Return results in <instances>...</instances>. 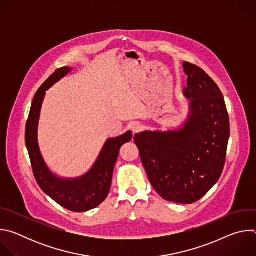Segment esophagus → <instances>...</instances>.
<instances>
[{"instance_id": "34e87169", "label": "esophagus", "mask_w": 256, "mask_h": 256, "mask_svg": "<svg viewBox=\"0 0 256 256\" xmlns=\"http://www.w3.org/2000/svg\"><path fill=\"white\" fill-rule=\"evenodd\" d=\"M130 130H132L134 134H136V132H140L142 130V126L140 122H134L130 124Z\"/></svg>"}]
</instances>
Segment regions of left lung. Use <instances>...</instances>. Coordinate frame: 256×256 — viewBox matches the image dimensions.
Wrapping results in <instances>:
<instances>
[{"mask_svg": "<svg viewBox=\"0 0 256 256\" xmlns=\"http://www.w3.org/2000/svg\"><path fill=\"white\" fill-rule=\"evenodd\" d=\"M184 95L190 114L177 130L144 132L134 138L154 190L177 204L200 200L220 178L230 136L227 107L221 90L200 66L184 62Z\"/></svg>", "mask_w": 256, "mask_h": 256, "instance_id": "8db88e82", "label": "left lung"}]
</instances>
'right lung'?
I'll return each instance as SVG.
<instances>
[{"label": "right lung", "mask_w": 256, "mask_h": 256, "mask_svg": "<svg viewBox=\"0 0 256 256\" xmlns=\"http://www.w3.org/2000/svg\"><path fill=\"white\" fill-rule=\"evenodd\" d=\"M70 72V68L68 66L56 70L36 92L26 122L25 142L33 174L40 188L60 206L72 212H81L98 206L108 196L120 149L132 140V132H128L116 138L107 140L96 163L84 176L77 179H60L54 175L40 151L38 126L46 91Z\"/></svg>", "instance_id": "right-lung-1"}]
</instances>
